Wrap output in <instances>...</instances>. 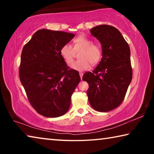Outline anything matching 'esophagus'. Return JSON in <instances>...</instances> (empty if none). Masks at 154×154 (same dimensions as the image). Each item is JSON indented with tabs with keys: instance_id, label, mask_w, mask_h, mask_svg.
<instances>
[{
	"instance_id": "34e87169",
	"label": "esophagus",
	"mask_w": 154,
	"mask_h": 154,
	"mask_svg": "<svg viewBox=\"0 0 154 154\" xmlns=\"http://www.w3.org/2000/svg\"><path fill=\"white\" fill-rule=\"evenodd\" d=\"M83 72H80L79 73V75H80V77H81V79H82V77H83Z\"/></svg>"
}]
</instances>
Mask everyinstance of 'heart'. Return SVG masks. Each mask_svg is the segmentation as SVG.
I'll list each match as a JSON object with an SVG mask.
<instances>
[{
    "mask_svg": "<svg viewBox=\"0 0 154 154\" xmlns=\"http://www.w3.org/2000/svg\"><path fill=\"white\" fill-rule=\"evenodd\" d=\"M74 48L66 44L61 49V55L68 64L73 61L75 51L82 50L79 54V60L71 65V68L77 71H83L90 67V64L95 65L100 62L102 58V49L97 44H94L93 41L86 36H78L73 41Z\"/></svg>",
    "mask_w": 154,
    "mask_h": 154,
    "instance_id": "obj_1",
    "label": "heart"
}]
</instances>
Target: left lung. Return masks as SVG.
I'll list each match as a JSON object with an SVG mask.
<instances>
[{
	"label": "left lung",
	"mask_w": 154,
	"mask_h": 154,
	"mask_svg": "<svg viewBox=\"0 0 154 154\" xmlns=\"http://www.w3.org/2000/svg\"><path fill=\"white\" fill-rule=\"evenodd\" d=\"M101 43L103 58L95 69L83 80L89 84L88 100L95 110L107 112L124 100L132 78L128 44L116 28L100 25L90 30Z\"/></svg>",
	"instance_id": "8db88e82"
}]
</instances>
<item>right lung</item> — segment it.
I'll use <instances>...</instances> for the list:
<instances>
[{
	"label": "right lung",
	"mask_w": 154,
	"mask_h": 154,
	"mask_svg": "<svg viewBox=\"0 0 154 154\" xmlns=\"http://www.w3.org/2000/svg\"><path fill=\"white\" fill-rule=\"evenodd\" d=\"M75 36L41 29L23 48L20 82L30 105L47 118L62 116L69 111L71 95L81 80L79 72L69 69L60 52Z\"/></svg>",
	"instance_id": "1"
}]
</instances>
